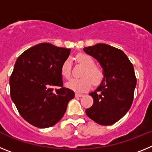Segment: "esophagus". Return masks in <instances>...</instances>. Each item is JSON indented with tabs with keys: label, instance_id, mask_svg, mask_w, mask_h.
Listing matches in <instances>:
<instances>
[{
	"label": "esophagus",
	"instance_id": "esophagus-1",
	"mask_svg": "<svg viewBox=\"0 0 152 152\" xmlns=\"http://www.w3.org/2000/svg\"><path fill=\"white\" fill-rule=\"evenodd\" d=\"M84 96V95L81 94H78V93H76V94H75V96H76V97H81V96Z\"/></svg>",
	"mask_w": 152,
	"mask_h": 152
}]
</instances>
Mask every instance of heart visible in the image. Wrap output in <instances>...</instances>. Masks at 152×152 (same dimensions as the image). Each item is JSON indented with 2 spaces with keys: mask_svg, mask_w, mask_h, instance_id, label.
Instances as JSON below:
<instances>
[{
  "mask_svg": "<svg viewBox=\"0 0 152 152\" xmlns=\"http://www.w3.org/2000/svg\"><path fill=\"white\" fill-rule=\"evenodd\" d=\"M78 62L86 67L80 79H72L66 83V87L77 93H82L88 91L91 88L92 84L97 86L103 81V70L95 65L94 60L91 56L87 54L80 53L76 56ZM61 75L64 78L69 79L72 75V62L69 58L63 62L61 67Z\"/></svg>",
  "mask_w": 152,
  "mask_h": 152,
  "instance_id": "obj_1",
  "label": "heart"
}]
</instances>
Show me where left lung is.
<instances>
[{
	"mask_svg": "<svg viewBox=\"0 0 152 152\" xmlns=\"http://www.w3.org/2000/svg\"><path fill=\"white\" fill-rule=\"evenodd\" d=\"M84 52L100 64L104 77L96 91L90 94L92 107L87 116L102 126L113 125L128 112L136 86L134 68L124 52L104 43L85 47Z\"/></svg>",
	"mask_w": 152,
	"mask_h": 152,
	"instance_id": "left-lung-1",
	"label": "left lung"
}]
</instances>
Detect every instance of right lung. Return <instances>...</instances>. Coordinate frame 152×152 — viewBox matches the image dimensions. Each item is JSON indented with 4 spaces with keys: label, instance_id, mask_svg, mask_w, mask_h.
Here are the masks:
<instances>
[{
    "label": "right lung",
    "instance_id": "right-lung-1",
    "mask_svg": "<svg viewBox=\"0 0 152 152\" xmlns=\"http://www.w3.org/2000/svg\"><path fill=\"white\" fill-rule=\"evenodd\" d=\"M70 49L40 43L23 52L10 77V97L23 118L44 129L59 121L75 92L63 87L61 67ZM54 86L58 87L56 90Z\"/></svg>",
    "mask_w": 152,
    "mask_h": 152
}]
</instances>
